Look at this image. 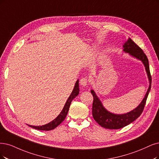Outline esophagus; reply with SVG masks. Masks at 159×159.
<instances>
[{
  "mask_svg": "<svg viewBox=\"0 0 159 159\" xmlns=\"http://www.w3.org/2000/svg\"><path fill=\"white\" fill-rule=\"evenodd\" d=\"M88 83H89V80H88L87 78H82L80 80V84L83 86H86L88 84Z\"/></svg>",
  "mask_w": 159,
  "mask_h": 159,
  "instance_id": "34e87169",
  "label": "esophagus"
}]
</instances>
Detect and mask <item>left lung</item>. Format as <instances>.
<instances>
[{
	"label": "left lung",
	"instance_id": "8db88e82",
	"mask_svg": "<svg viewBox=\"0 0 159 159\" xmlns=\"http://www.w3.org/2000/svg\"><path fill=\"white\" fill-rule=\"evenodd\" d=\"M123 52L142 61L145 67L149 83V86L145 95L138 106L132 110L130 112L125 114H115L109 112L105 109L98 97L95 91L91 90V93L93 97L92 104V115L93 118L101 126L107 129H120L125 127L137 119L142 113L144 106L146 103L147 98L149 95L151 88V76L149 70V65L148 59L144 54L143 50L136 44L134 41L129 38L122 46Z\"/></svg>",
	"mask_w": 159,
	"mask_h": 159
}]
</instances>
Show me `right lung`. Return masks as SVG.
<instances>
[{"label": "right lung", "mask_w": 159, "mask_h": 159, "mask_svg": "<svg viewBox=\"0 0 159 159\" xmlns=\"http://www.w3.org/2000/svg\"><path fill=\"white\" fill-rule=\"evenodd\" d=\"M79 79L76 80V82L75 83V87L74 89L70 93V95L69 96V97L68 98L67 100L66 101V104H65L64 107L62 109V111H61V113H60L56 118L55 119L53 120L52 121H51L50 122L48 123V124H46L44 125H42V126H32V125H29L30 127L37 129V130H44V131H49V130H52L53 129L56 128L57 126L60 125L61 123L65 120L66 117L67 115V113L69 109V107L71 102L73 101V99L77 96L79 94Z\"/></svg>", "instance_id": "right-lung-1"}]
</instances>
